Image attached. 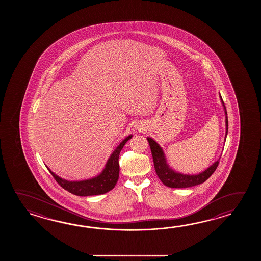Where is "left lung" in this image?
Returning <instances> with one entry per match:
<instances>
[{
	"label": "left lung",
	"mask_w": 261,
	"mask_h": 261,
	"mask_svg": "<svg viewBox=\"0 0 261 261\" xmlns=\"http://www.w3.org/2000/svg\"><path fill=\"white\" fill-rule=\"evenodd\" d=\"M222 106L224 107L225 111V117H226V135H225V141L227 138V128H228V122H227V114L226 110V106L224 105V101L222 100L220 95ZM147 141L149 143L150 149L152 152V156L154 161V166L155 171L158 174L159 178L161 179V182L164 184L167 187L172 189H184V188H190L194 187L197 185L204 183L208 178L211 176L214 172L216 171L219 160L216 161L213 165L207 168L205 171L200 172L198 174H184L181 172H176L167 163L166 156L161 148V145L150 137H147Z\"/></svg>",
	"instance_id": "1"
}]
</instances>
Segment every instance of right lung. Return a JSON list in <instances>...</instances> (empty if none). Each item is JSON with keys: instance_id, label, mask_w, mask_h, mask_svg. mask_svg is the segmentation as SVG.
I'll return each mask as SVG.
<instances>
[{"instance_id": "obj_1", "label": "right lung", "mask_w": 261, "mask_h": 261, "mask_svg": "<svg viewBox=\"0 0 261 261\" xmlns=\"http://www.w3.org/2000/svg\"><path fill=\"white\" fill-rule=\"evenodd\" d=\"M133 134L128 135V137L123 140L120 144L117 145L116 149L113 151L111 155L106 161V167L101 171L99 175L87 180L81 181H68L58 176L54 172L50 170L48 171L55 178L56 181L61 185L63 189H66L70 193L76 196H93V195L105 194L115 188L117 185L118 176H119V163L118 158L122 150L123 146L126 144L129 139H132Z\"/></svg>"}]
</instances>
